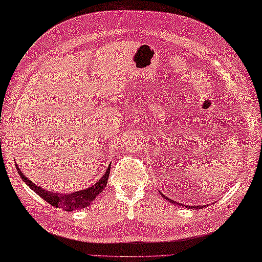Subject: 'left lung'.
Returning <instances> with one entry per match:
<instances>
[{
  "mask_svg": "<svg viewBox=\"0 0 262 262\" xmlns=\"http://www.w3.org/2000/svg\"><path fill=\"white\" fill-rule=\"evenodd\" d=\"M161 193V192H160ZM161 195L162 196H164V199L165 200H168L169 202H171V203H173V205H178V206H180V207H186V208H188V209H200V208H203V207H205V206H199V207H198V206H184V205H181V203H178V202H176V201H173V200H171V199H169V198L168 196H165V195H163L162 193H161ZM207 207V206H206Z\"/></svg>",
  "mask_w": 262,
  "mask_h": 262,
  "instance_id": "left-lung-1",
  "label": "left lung"
}]
</instances>
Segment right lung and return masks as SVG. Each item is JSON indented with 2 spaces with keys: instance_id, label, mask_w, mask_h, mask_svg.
Instances as JSON below:
<instances>
[{
  "instance_id": "1",
  "label": "right lung",
  "mask_w": 262,
  "mask_h": 262,
  "mask_svg": "<svg viewBox=\"0 0 262 262\" xmlns=\"http://www.w3.org/2000/svg\"><path fill=\"white\" fill-rule=\"evenodd\" d=\"M15 167L17 170V173L20 174L22 180L28 184L30 189L33 190L36 194H39L42 199H44L55 208H61L63 210H66V211H74V210H80L90 206L92 201L95 199V196H98V194H100L102 191L104 190L107 183V178H109L110 174L111 164L107 165L105 173L98 182H95L91 187H89L84 190H78L71 193L54 192V191H48L46 189H43L42 187L37 186L34 182L29 180L28 177H25L22 173V171L16 164Z\"/></svg>"
}]
</instances>
